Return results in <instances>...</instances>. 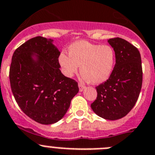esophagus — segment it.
<instances>
[{
    "instance_id": "obj_1",
    "label": "esophagus",
    "mask_w": 155,
    "mask_h": 155,
    "mask_svg": "<svg viewBox=\"0 0 155 155\" xmlns=\"http://www.w3.org/2000/svg\"><path fill=\"white\" fill-rule=\"evenodd\" d=\"M85 88H86V86H85L84 85L81 84V83H79V91H80V92L83 91V90H84Z\"/></svg>"
}]
</instances>
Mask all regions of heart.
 <instances>
[{
  "label": "heart",
  "mask_w": 155,
  "mask_h": 155,
  "mask_svg": "<svg viewBox=\"0 0 155 155\" xmlns=\"http://www.w3.org/2000/svg\"><path fill=\"white\" fill-rule=\"evenodd\" d=\"M68 53L69 55L62 53L58 58L64 74L68 77L76 74L80 65L82 77L97 84L107 80L115 66V50L109 45L76 41L69 47Z\"/></svg>",
  "instance_id": "obj_1"
}]
</instances>
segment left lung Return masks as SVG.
Instances as JSON below:
<instances>
[{"label":"left lung","instance_id":"1","mask_svg":"<svg viewBox=\"0 0 155 155\" xmlns=\"http://www.w3.org/2000/svg\"><path fill=\"white\" fill-rule=\"evenodd\" d=\"M116 53V64L106 82L96 87L97 97L91 108L100 117L110 120L124 117L134 107L143 80L140 51L120 38L108 40Z\"/></svg>","mask_w":155,"mask_h":155}]
</instances>
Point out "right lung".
<instances>
[{"instance_id":"obj_1","label":"right lung","mask_w":155,"mask_h":155,"mask_svg":"<svg viewBox=\"0 0 155 155\" xmlns=\"http://www.w3.org/2000/svg\"><path fill=\"white\" fill-rule=\"evenodd\" d=\"M52 41L41 36L28 40L14 52L9 71L18 105L28 117L41 124L60 120L79 92L77 82L61 72L60 51Z\"/></svg>"}]
</instances>
